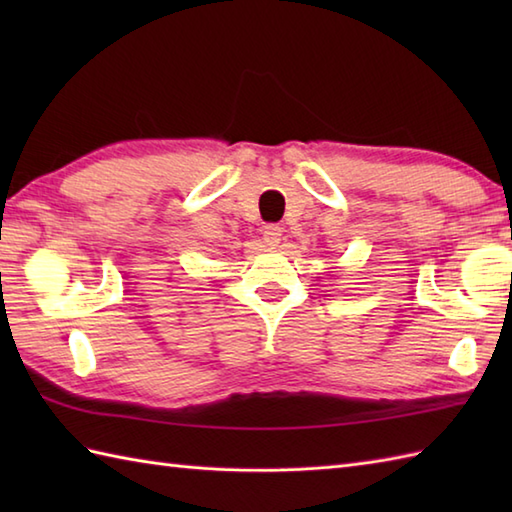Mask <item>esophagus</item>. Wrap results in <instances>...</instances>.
Returning <instances> with one entry per match:
<instances>
[{"label":"esophagus","instance_id":"1","mask_svg":"<svg viewBox=\"0 0 512 512\" xmlns=\"http://www.w3.org/2000/svg\"><path fill=\"white\" fill-rule=\"evenodd\" d=\"M281 233H284V228H281L279 224H266V226L262 228L264 242H266L270 248H275V246L281 242Z\"/></svg>","mask_w":512,"mask_h":512}]
</instances>
